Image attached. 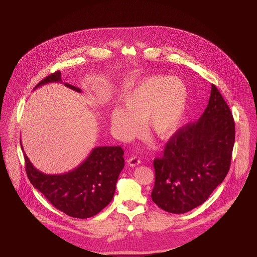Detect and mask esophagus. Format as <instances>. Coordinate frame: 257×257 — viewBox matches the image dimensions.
<instances>
[{"mask_svg": "<svg viewBox=\"0 0 257 257\" xmlns=\"http://www.w3.org/2000/svg\"><path fill=\"white\" fill-rule=\"evenodd\" d=\"M127 163H128V165H129L130 167H135V166H138V165L140 164V160H139V158H137V157H132V158H130V159L127 161Z\"/></svg>", "mask_w": 257, "mask_h": 257, "instance_id": "34e87169", "label": "esophagus"}]
</instances>
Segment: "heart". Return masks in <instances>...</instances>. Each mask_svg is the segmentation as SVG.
Returning a JSON list of instances; mask_svg holds the SVG:
<instances>
[{
	"label": "heart",
	"instance_id": "obj_1",
	"mask_svg": "<svg viewBox=\"0 0 257 257\" xmlns=\"http://www.w3.org/2000/svg\"><path fill=\"white\" fill-rule=\"evenodd\" d=\"M123 108L114 107L109 122L117 135L128 139L139 131L156 139H168L180 128L188 107V90L176 76H150L140 80L122 97Z\"/></svg>",
	"mask_w": 257,
	"mask_h": 257
}]
</instances>
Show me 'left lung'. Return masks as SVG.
I'll return each mask as SVG.
<instances>
[{"label":"left lung","instance_id":"left-lung-1","mask_svg":"<svg viewBox=\"0 0 257 257\" xmlns=\"http://www.w3.org/2000/svg\"><path fill=\"white\" fill-rule=\"evenodd\" d=\"M235 142V122L222 94L211 84L205 111L179 129L155 159L153 201L172 213L201 205L227 176Z\"/></svg>","mask_w":257,"mask_h":257}]
</instances>
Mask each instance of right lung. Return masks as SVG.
Listing matches in <instances>:
<instances>
[{
    "label": "right lung",
    "instance_id": "right-lung-1",
    "mask_svg": "<svg viewBox=\"0 0 257 257\" xmlns=\"http://www.w3.org/2000/svg\"><path fill=\"white\" fill-rule=\"evenodd\" d=\"M61 72L47 76L38 85L61 82ZM65 86L81 92L68 83ZM21 149L23 151L20 141ZM124 152L121 146H98L74 170L61 175H47L30 163L24 153L25 170L34 188L59 210L77 218H87L102 210L115 194L118 177L124 168Z\"/></svg>",
    "mask_w": 257,
    "mask_h": 257
}]
</instances>
